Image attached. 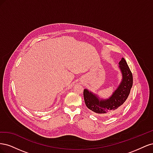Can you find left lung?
<instances>
[{
	"label": "left lung",
	"mask_w": 153,
	"mask_h": 153,
	"mask_svg": "<svg viewBox=\"0 0 153 153\" xmlns=\"http://www.w3.org/2000/svg\"><path fill=\"white\" fill-rule=\"evenodd\" d=\"M122 79L112 94L107 99L101 98L87 89L84 90L87 107L99 115L110 116L117 113L124 105L133 85V75L126 61L122 58L119 62Z\"/></svg>",
	"instance_id": "1"
}]
</instances>
